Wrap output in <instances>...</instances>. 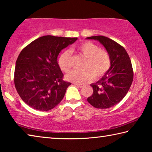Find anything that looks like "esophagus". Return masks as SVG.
<instances>
[{
	"mask_svg": "<svg viewBox=\"0 0 152 152\" xmlns=\"http://www.w3.org/2000/svg\"><path fill=\"white\" fill-rule=\"evenodd\" d=\"M74 85L75 86H77V87H79V88H81V87H83L84 86L83 84H79V83H74Z\"/></svg>",
	"mask_w": 152,
	"mask_h": 152,
	"instance_id": "34e87169",
	"label": "esophagus"
}]
</instances>
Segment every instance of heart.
Returning a JSON list of instances; mask_svg holds the SVG:
<instances>
[{"instance_id": "obj_1", "label": "heart", "mask_w": 152, "mask_h": 152, "mask_svg": "<svg viewBox=\"0 0 152 152\" xmlns=\"http://www.w3.org/2000/svg\"><path fill=\"white\" fill-rule=\"evenodd\" d=\"M77 50L87 58L84 66L86 70H72L66 75L68 81L78 83H87L91 81L94 77L100 78L107 73L111 66V58L107 50L89 41L78 45ZM58 63L63 72H68L72 66L71 53L68 50L63 53L58 58Z\"/></svg>"}]
</instances>
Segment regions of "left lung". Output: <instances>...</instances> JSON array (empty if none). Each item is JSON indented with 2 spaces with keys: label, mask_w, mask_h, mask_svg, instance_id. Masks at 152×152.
<instances>
[{
  "label": "left lung",
  "mask_w": 152,
  "mask_h": 152,
  "mask_svg": "<svg viewBox=\"0 0 152 152\" xmlns=\"http://www.w3.org/2000/svg\"><path fill=\"white\" fill-rule=\"evenodd\" d=\"M99 41L107 50L111 58L107 73L97 83L91 84L94 93L87 102L98 109H107L118 104L126 96L134 79L131 60L124 47L104 36L87 37Z\"/></svg>",
  "instance_id": "1"
}]
</instances>
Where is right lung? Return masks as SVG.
I'll return each instance as SVG.
<instances>
[{"label": "right lung", "mask_w": 152, "mask_h": 152, "mask_svg": "<svg viewBox=\"0 0 152 152\" xmlns=\"http://www.w3.org/2000/svg\"><path fill=\"white\" fill-rule=\"evenodd\" d=\"M77 39L43 36L21 50L16 61L14 82L26 105L37 110L49 111L61 102L71 83L63 80L57 56Z\"/></svg>", "instance_id": "1"}]
</instances>
